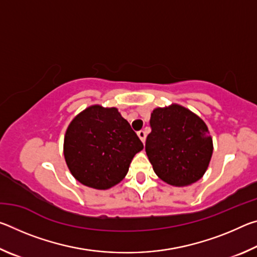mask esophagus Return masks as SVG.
I'll list each match as a JSON object with an SVG mask.
<instances>
[{
	"label": "esophagus",
	"mask_w": 257,
	"mask_h": 257,
	"mask_svg": "<svg viewBox=\"0 0 257 257\" xmlns=\"http://www.w3.org/2000/svg\"><path fill=\"white\" fill-rule=\"evenodd\" d=\"M137 135H138L139 139H141V141H142L143 143H145V139H146V133L144 132V130H139V132L137 133Z\"/></svg>",
	"instance_id": "1"
}]
</instances>
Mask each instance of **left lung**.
I'll return each mask as SVG.
<instances>
[{
  "mask_svg": "<svg viewBox=\"0 0 257 257\" xmlns=\"http://www.w3.org/2000/svg\"><path fill=\"white\" fill-rule=\"evenodd\" d=\"M150 123L152 132L145 150L156 176L175 187L189 186L201 179L213 153L206 123L175 103L154 108Z\"/></svg>",
  "mask_w": 257,
  "mask_h": 257,
  "instance_id": "left-lung-1",
  "label": "left lung"
}]
</instances>
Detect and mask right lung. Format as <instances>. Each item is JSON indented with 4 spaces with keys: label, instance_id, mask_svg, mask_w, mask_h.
Listing matches in <instances>:
<instances>
[{
    "label": "right lung",
    "instance_id": "obj_1",
    "mask_svg": "<svg viewBox=\"0 0 257 257\" xmlns=\"http://www.w3.org/2000/svg\"><path fill=\"white\" fill-rule=\"evenodd\" d=\"M144 145L116 107H86L69 123L63 155L71 175L84 186L105 190L128 173Z\"/></svg>",
    "mask_w": 257,
    "mask_h": 257
}]
</instances>
